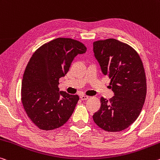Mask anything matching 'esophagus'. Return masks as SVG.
<instances>
[{
	"label": "esophagus",
	"instance_id": "obj_1",
	"mask_svg": "<svg viewBox=\"0 0 160 160\" xmlns=\"http://www.w3.org/2000/svg\"><path fill=\"white\" fill-rule=\"evenodd\" d=\"M80 99L82 100H88V99H89V96H87V95H81L80 96Z\"/></svg>",
	"mask_w": 160,
	"mask_h": 160
}]
</instances>
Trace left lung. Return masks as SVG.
Segmentation results:
<instances>
[{"label":"left lung","instance_id":"1","mask_svg":"<svg viewBox=\"0 0 160 160\" xmlns=\"http://www.w3.org/2000/svg\"><path fill=\"white\" fill-rule=\"evenodd\" d=\"M93 52L102 73L111 80L110 88L115 94L109 100L100 98L93 120L105 131H122L137 120L145 101L142 62L134 48L114 38L94 42Z\"/></svg>","mask_w":160,"mask_h":160}]
</instances>
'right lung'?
<instances>
[{
  "instance_id": "obj_1",
  "label": "right lung",
  "mask_w": 160,
  "mask_h": 160,
  "mask_svg": "<svg viewBox=\"0 0 160 160\" xmlns=\"http://www.w3.org/2000/svg\"><path fill=\"white\" fill-rule=\"evenodd\" d=\"M86 50L80 41L58 38L30 58L22 77L21 100L28 117L40 130L60 128L72 115L79 97L59 91V79L67 74L76 55Z\"/></svg>"
}]
</instances>
